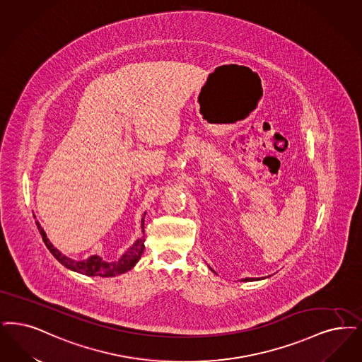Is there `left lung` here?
I'll return each instance as SVG.
<instances>
[{
  "label": "left lung",
  "mask_w": 362,
  "mask_h": 362,
  "mask_svg": "<svg viewBox=\"0 0 362 362\" xmlns=\"http://www.w3.org/2000/svg\"><path fill=\"white\" fill-rule=\"evenodd\" d=\"M209 268H210V267H209ZM210 269H211V271H213V272H214V274H216V271H214V269H213V268H210ZM252 280H253V279H250V277H245V279H244V280H243V281H252Z\"/></svg>",
  "instance_id": "8db88e82"
}]
</instances>
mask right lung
<instances>
[{"mask_svg":"<svg viewBox=\"0 0 362 362\" xmlns=\"http://www.w3.org/2000/svg\"><path fill=\"white\" fill-rule=\"evenodd\" d=\"M144 216L141 219V226H143V234H144ZM36 225H37V229L43 237L44 244L48 247V250L52 253V256L57 259V260L64 265L67 269L74 271V272H78V274H82V275L86 276H100V277H115V276L122 275L125 272L130 271L136 264L137 261L141 259V255L144 252V235L139 237L134 244L130 246L129 249L118 259L117 261H105L100 256L97 255H93L90 256L86 260H73L70 257H67L66 255H63L59 249H57L55 246L51 244V241L48 240L47 234L44 232L43 228L40 226L39 221H36Z\"/></svg>","mask_w":362,"mask_h":362,"instance_id":"add662e5","label":"right lung"}]
</instances>
